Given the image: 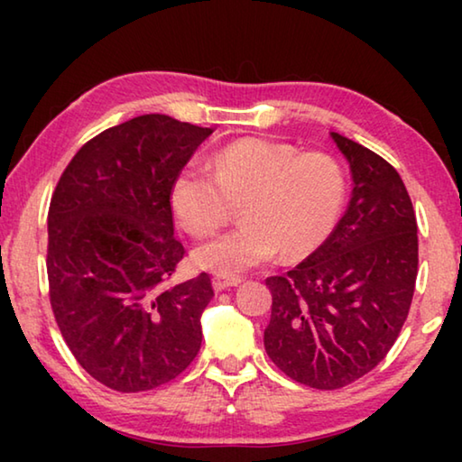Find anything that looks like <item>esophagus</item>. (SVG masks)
<instances>
[{
	"instance_id": "obj_1",
	"label": "esophagus",
	"mask_w": 462,
	"mask_h": 462,
	"mask_svg": "<svg viewBox=\"0 0 462 462\" xmlns=\"http://www.w3.org/2000/svg\"><path fill=\"white\" fill-rule=\"evenodd\" d=\"M240 277H222V275H216L214 277V289L216 291H224V289H230V287H236L240 283Z\"/></svg>"
}]
</instances>
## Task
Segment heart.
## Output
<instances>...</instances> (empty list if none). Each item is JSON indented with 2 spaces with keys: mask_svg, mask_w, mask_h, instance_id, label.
I'll return each instance as SVG.
<instances>
[{
  "mask_svg": "<svg viewBox=\"0 0 462 462\" xmlns=\"http://www.w3.org/2000/svg\"><path fill=\"white\" fill-rule=\"evenodd\" d=\"M208 167L189 162L171 185V208L191 234L222 226L240 201L238 228L214 234L193 248V263L217 275H236L283 250L301 261L322 248L346 201V179L334 156L300 152L285 143L242 138L212 154Z\"/></svg>",
  "mask_w": 462,
  "mask_h": 462,
  "instance_id": "1",
  "label": "heart"
}]
</instances>
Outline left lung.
Wrapping results in <instances>:
<instances>
[{
    "mask_svg": "<svg viewBox=\"0 0 462 462\" xmlns=\"http://www.w3.org/2000/svg\"><path fill=\"white\" fill-rule=\"evenodd\" d=\"M353 173V198L322 248L273 295L264 350L287 377L340 389L373 371L393 346L418 277V224L408 189L377 152L332 132Z\"/></svg>",
    "mask_w": 462,
    "mask_h": 462,
    "instance_id": "left-lung-1",
    "label": "left lung"
}]
</instances>
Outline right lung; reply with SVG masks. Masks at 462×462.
<instances>
[{
  "label": "right lung",
  "mask_w": 462,
  "mask_h": 462,
  "mask_svg": "<svg viewBox=\"0 0 462 462\" xmlns=\"http://www.w3.org/2000/svg\"><path fill=\"white\" fill-rule=\"evenodd\" d=\"M212 132L138 116L85 143L52 193V314L77 363L114 391L165 385L199 353L214 289L208 273L169 283L185 254L171 185Z\"/></svg>",
  "instance_id": "add662e5"
}]
</instances>
